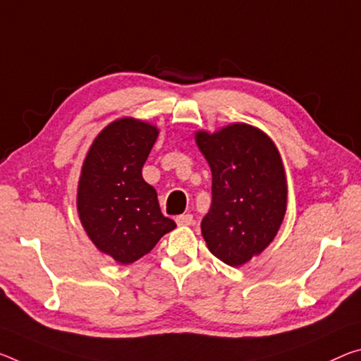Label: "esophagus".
<instances>
[{"label": "esophagus", "instance_id": "esophagus-1", "mask_svg": "<svg viewBox=\"0 0 361 361\" xmlns=\"http://www.w3.org/2000/svg\"><path fill=\"white\" fill-rule=\"evenodd\" d=\"M192 221H194L192 215H190V214L176 216V225L178 226H190V225H192Z\"/></svg>", "mask_w": 361, "mask_h": 361}]
</instances>
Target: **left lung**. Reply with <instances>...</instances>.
Here are the masks:
<instances>
[{"instance_id": "8db88e82", "label": "left lung", "mask_w": 361, "mask_h": 361, "mask_svg": "<svg viewBox=\"0 0 361 361\" xmlns=\"http://www.w3.org/2000/svg\"><path fill=\"white\" fill-rule=\"evenodd\" d=\"M212 170V205L201 223L207 247L230 267L260 255L276 236L288 207V180L265 131L236 122L196 131Z\"/></svg>"}]
</instances>
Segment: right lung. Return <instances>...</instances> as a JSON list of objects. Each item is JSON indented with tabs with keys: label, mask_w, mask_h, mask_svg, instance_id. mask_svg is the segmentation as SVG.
Instances as JSON below:
<instances>
[{
	"label": "right lung",
	"mask_w": 361,
	"mask_h": 361,
	"mask_svg": "<svg viewBox=\"0 0 361 361\" xmlns=\"http://www.w3.org/2000/svg\"><path fill=\"white\" fill-rule=\"evenodd\" d=\"M159 136L156 125L133 117L114 120L91 142L77 188L83 230L99 252L128 265L151 252L176 223L162 215L142 165Z\"/></svg>",
	"instance_id": "add662e5"
}]
</instances>
